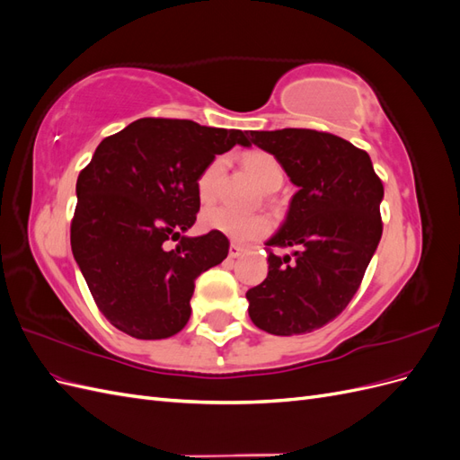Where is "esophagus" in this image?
<instances>
[{
	"instance_id": "34e87169",
	"label": "esophagus",
	"mask_w": 460,
	"mask_h": 460,
	"mask_svg": "<svg viewBox=\"0 0 460 460\" xmlns=\"http://www.w3.org/2000/svg\"><path fill=\"white\" fill-rule=\"evenodd\" d=\"M243 253H245V247H242V245H238V243H230L228 255H230L232 259H238V257H242Z\"/></svg>"
}]
</instances>
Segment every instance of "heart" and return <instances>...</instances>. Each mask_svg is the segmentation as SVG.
I'll return each instance as SVG.
<instances>
[{"label":"heart","instance_id":"b5f03b06","mask_svg":"<svg viewBox=\"0 0 460 460\" xmlns=\"http://www.w3.org/2000/svg\"><path fill=\"white\" fill-rule=\"evenodd\" d=\"M245 171L252 174L257 182L269 188L276 182H282L284 171L282 164L269 151L252 149L243 153ZM225 172V159L217 157L208 163L198 178V193L203 203L213 201L218 191L220 176ZM201 226L208 232H217L226 235L232 242L247 243L262 238L272 230V220L267 215H245L234 211L230 207H213L207 208L201 217Z\"/></svg>","mask_w":460,"mask_h":460}]
</instances>
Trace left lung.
<instances>
[{"label":"left lung","instance_id":"left-lung-1","mask_svg":"<svg viewBox=\"0 0 460 460\" xmlns=\"http://www.w3.org/2000/svg\"><path fill=\"white\" fill-rule=\"evenodd\" d=\"M299 190L267 242L269 276L245 294L253 324L274 336L309 333L349 305L382 238L384 184L368 153L328 132H252ZM272 246L295 249L278 258Z\"/></svg>","mask_w":460,"mask_h":460}]
</instances>
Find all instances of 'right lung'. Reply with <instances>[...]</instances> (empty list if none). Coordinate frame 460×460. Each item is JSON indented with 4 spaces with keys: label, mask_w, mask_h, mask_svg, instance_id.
I'll return each mask as SVG.
<instances>
[{
    "label": "right lung",
    "mask_w": 460,
    "mask_h": 460,
    "mask_svg": "<svg viewBox=\"0 0 460 460\" xmlns=\"http://www.w3.org/2000/svg\"><path fill=\"white\" fill-rule=\"evenodd\" d=\"M242 130L137 119L107 136L76 180L71 247L97 309L137 340L182 330L198 276L228 255V238H186L199 211L198 178ZM178 241L174 250L165 242Z\"/></svg>",
    "instance_id": "1"
}]
</instances>
